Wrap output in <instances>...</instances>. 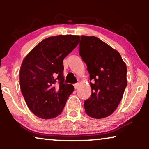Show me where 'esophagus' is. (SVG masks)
<instances>
[{
	"label": "esophagus",
	"mask_w": 149,
	"mask_h": 149,
	"mask_svg": "<svg viewBox=\"0 0 149 149\" xmlns=\"http://www.w3.org/2000/svg\"><path fill=\"white\" fill-rule=\"evenodd\" d=\"M78 85H79V83H75V84L73 85V86H74L75 89H77V88H78Z\"/></svg>",
	"instance_id": "1"
}]
</instances>
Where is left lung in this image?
<instances>
[{
    "instance_id": "left-lung-1",
    "label": "left lung",
    "mask_w": 149,
    "mask_h": 149,
    "mask_svg": "<svg viewBox=\"0 0 149 149\" xmlns=\"http://www.w3.org/2000/svg\"><path fill=\"white\" fill-rule=\"evenodd\" d=\"M79 54L90 73L91 96L85 113L96 119L115 111L127 86V67L120 53L95 36H80Z\"/></svg>"
}]
</instances>
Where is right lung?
Returning a JSON list of instances; mask_svg holds the SVG:
<instances>
[{"instance_id": "obj_1", "label": "right lung", "mask_w": 149, "mask_h": 149, "mask_svg": "<svg viewBox=\"0 0 149 149\" xmlns=\"http://www.w3.org/2000/svg\"><path fill=\"white\" fill-rule=\"evenodd\" d=\"M79 36L59 35L42 40L24 59L19 83L26 103L34 115L51 119L61 113L74 90L64 83L63 60L79 42Z\"/></svg>"}]
</instances>
